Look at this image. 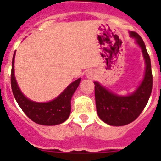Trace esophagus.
Instances as JSON below:
<instances>
[{
    "instance_id": "1",
    "label": "esophagus",
    "mask_w": 161,
    "mask_h": 161,
    "mask_svg": "<svg viewBox=\"0 0 161 161\" xmlns=\"http://www.w3.org/2000/svg\"><path fill=\"white\" fill-rule=\"evenodd\" d=\"M86 77H87L88 79H93V78L96 77V74L93 70H88L86 72Z\"/></svg>"
}]
</instances>
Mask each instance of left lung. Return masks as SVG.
<instances>
[{"label": "left lung", "instance_id": "1", "mask_svg": "<svg viewBox=\"0 0 161 161\" xmlns=\"http://www.w3.org/2000/svg\"><path fill=\"white\" fill-rule=\"evenodd\" d=\"M129 34L140 47L145 59V74L139 86L132 93L121 95L114 93L97 81L93 82L98 117L103 122L112 126L126 125L136 119L147 104L152 91L151 63L145 42L135 31H129Z\"/></svg>", "mask_w": 161, "mask_h": 161}]
</instances>
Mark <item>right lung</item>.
<instances>
[{
    "mask_svg": "<svg viewBox=\"0 0 161 161\" xmlns=\"http://www.w3.org/2000/svg\"><path fill=\"white\" fill-rule=\"evenodd\" d=\"M15 55L11 67V89L18 105L27 117L42 125H57L65 122L71 113V99L80 83L81 78L71 83L59 95L48 102H36L24 95L19 88L15 77Z\"/></svg>",
    "mask_w": 161,
    "mask_h": 161,
    "instance_id": "add662e5",
    "label": "right lung"
}]
</instances>
